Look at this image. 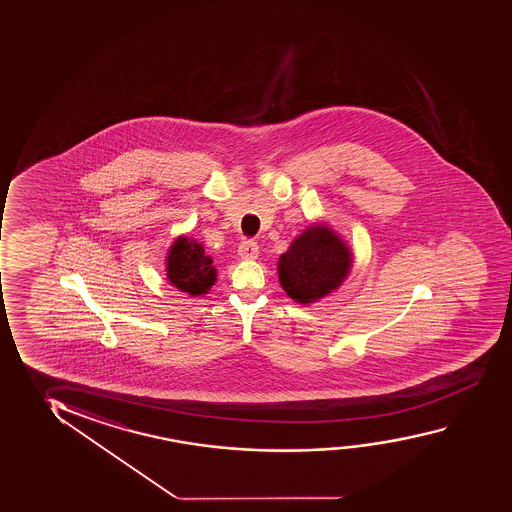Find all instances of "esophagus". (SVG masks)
<instances>
[{
    "label": "esophagus",
    "mask_w": 512,
    "mask_h": 512,
    "mask_svg": "<svg viewBox=\"0 0 512 512\" xmlns=\"http://www.w3.org/2000/svg\"><path fill=\"white\" fill-rule=\"evenodd\" d=\"M259 247L253 240H246L239 246V256L242 259H256L258 258Z\"/></svg>",
    "instance_id": "esophagus-1"
}]
</instances>
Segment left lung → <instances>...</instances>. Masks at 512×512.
I'll use <instances>...</instances> for the list:
<instances>
[{
	"instance_id": "1",
	"label": "left lung",
	"mask_w": 512,
	"mask_h": 512,
	"mask_svg": "<svg viewBox=\"0 0 512 512\" xmlns=\"http://www.w3.org/2000/svg\"><path fill=\"white\" fill-rule=\"evenodd\" d=\"M354 254L326 223L308 226L279 258V282L287 296L310 305L336 291L347 279Z\"/></svg>"
}]
</instances>
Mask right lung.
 <instances>
[{
    "label": "right lung",
    "instance_id": "add662e5",
    "mask_svg": "<svg viewBox=\"0 0 512 512\" xmlns=\"http://www.w3.org/2000/svg\"><path fill=\"white\" fill-rule=\"evenodd\" d=\"M165 270L172 286L191 296L209 293L218 280L216 266L212 265L211 256L205 254L204 246L186 235L174 240L165 258Z\"/></svg>",
    "mask_w": 512,
    "mask_h": 512
}]
</instances>
